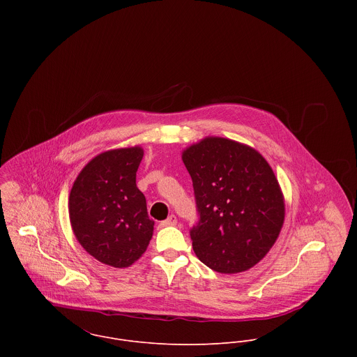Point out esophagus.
Here are the masks:
<instances>
[{
	"instance_id": "esophagus-1",
	"label": "esophagus",
	"mask_w": 357,
	"mask_h": 357,
	"mask_svg": "<svg viewBox=\"0 0 357 357\" xmlns=\"http://www.w3.org/2000/svg\"><path fill=\"white\" fill-rule=\"evenodd\" d=\"M176 224H177V217L174 214H172L166 220L160 221V227H172V225H176Z\"/></svg>"
}]
</instances>
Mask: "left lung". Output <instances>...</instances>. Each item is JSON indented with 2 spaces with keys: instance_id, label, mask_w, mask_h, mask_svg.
<instances>
[{
  "instance_id": "left-lung-1",
  "label": "left lung",
  "mask_w": 357,
  "mask_h": 357,
  "mask_svg": "<svg viewBox=\"0 0 357 357\" xmlns=\"http://www.w3.org/2000/svg\"><path fill=\"white\" fill-rule=\"evenodd\" d=\"M183 162L199 215L190 229L195 255L221 273L252 268L273 246L284 220L271 166L253 149L222 137L191 146Z\"/></svg>"
}]
</instances>
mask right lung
Here are the masks:
<instances>
[{
    "label": "right lung",
    "mask_w": 357,
    "mask_h": 357,
    "mask_svg": "<svg viewBox=\"0 0 357 357\" xmlns=\"http://www.w3.org/2000/svg\"><path fill=\"white\" fill-rule=\"evenodd\" d=\"M140 147L111 150L93 158L70 192V221L81 246L102 264L125 268L147 250L153 221L136 185Z\"/></svg>",
    "instance_id": "right-lung-1"
}]
</instances>
